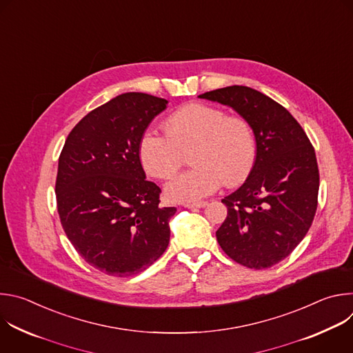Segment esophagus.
Returning a JSON list of instances; mask_svg holds the SVG:
<instances>
[{
	"mask_svg": "<svg viewBox=\"0 0 353 353\" xmlns=\"http://www.w3.org/2000/svg\"><path fill=\"white\" fill-rule=\"evenodd\" d=\"M207 201H198V203H185L183 204L184 208H204L207 207Z\"/></svg>",
	"mask_w": 353,
	"mask_h": 353,
	"instance_id": "esophagus-1",
	"label": "esophagus"
}]
</instances>
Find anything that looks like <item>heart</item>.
Wrapping results in <instances>:
<instances>
[{
	"mask_svg": "<svg viewBox=\"0 0 353 353\" xmlns=\"http://www.w3.org/2000/svg\"><path fill=\"white\" fill-rule=\"evenodd\" d=\"M166 135L148 130L139 139L138 157L145 173L172 179L190 152L188 172L172 180L165 191L174 203L196 201L215 192L222 183H243L254 166L257 142L253 128L241 116H226L215 106L191 102L165 121Z\"/></svg>",
	"mask_w": 353,
	"mask_h": 353,
	"instance_id": "obj_1",
	"label": "heart"
}]
</instances>
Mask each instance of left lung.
Listing matches in <instances>:
<instances>
[{
    "label": "left lung",
    "instance_id": "left-lung-1",
    "mask_svg": "<svg viewBox=\"0 0 353 353\" xmlns=\"http://www.w3.org/2000/svg\"><path fill=\"white\" fill-rule=\"evenodd\" d=\"M199 97L232 108L254 131V166L222 199L228 216L216 239L236 263L270 268L292 253L313 223L320 185L314 148L294 117L256 89L233 85Z\"/></svg>",
    "mask_w": 353,
    "mask_h": 353
}]
</instances>
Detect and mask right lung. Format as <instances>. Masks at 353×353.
Wrapping results in <instances>:
<instances>
[{"instance_id": "1", "label": "right lung", "mask_w": 353, "mask_h": 353, "mask_svg": "<svg viewBox=\"0 0 353 353\" xmlns=\"http://www.w3.org/2000/svg\"><path fill=\"white\" fill-rule=\"evenodd\" d=\"M168 100L128 92L88 113L70 132L59 159L57 210L78 254L112 276H131L168 248L174 207H161L138 145Z\"/></svg>"}]
</instances>
